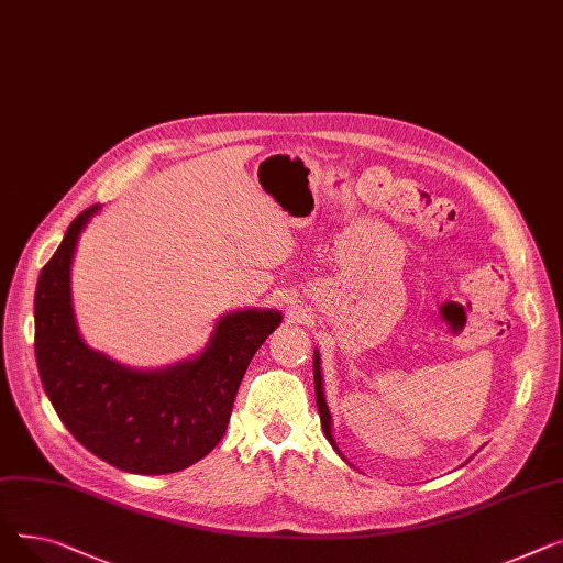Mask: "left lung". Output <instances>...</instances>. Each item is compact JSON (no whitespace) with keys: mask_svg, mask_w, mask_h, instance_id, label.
<instances>
[{"mask_svg":"<svg viewBox=\"0 0 563 563\" xmlns=\"http://www.w3.org/2000/svg\"><path fill=\"white\" fill-rule=\"evenodd\" d=\"M312 372H314V397H317V408H319V420H321V429L327 433V438L331 440V445L335 448L333 435H331V412L327 406V397H323V386H321V367H319V353L314 351V363H312ZM338 450V448H335Z\"/></svg>","mask_w":563,"mask_h":563,"instance_id":"8db88e82","label":"left lung"}]
</instances>
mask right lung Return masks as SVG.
I'll list each match as a JSON object with an SVG mask.
<instances>
[{
    "label": "right lung",
    "instance_id": "1",
    "mask_svg": "<svg viewBox=\"0 0 563 563\" xmlns=\"http://www.w3.org/2000/svg\"><path fill=\"white\" fill-rule=\"evenodd\" d=\"M100 205L66 230L36 285V363L58 420L81 445L134 475H168L210 454L255 351L283 319L278 310H240L219 319L200 356L166 369L118 365L86 346L73 312L70 264L79 232Z\"/></svg>",
    "mask_w": 563,
    "mask_h": 563
}]
</instances>
